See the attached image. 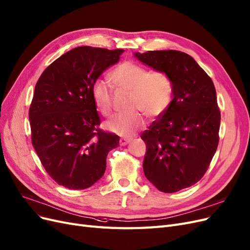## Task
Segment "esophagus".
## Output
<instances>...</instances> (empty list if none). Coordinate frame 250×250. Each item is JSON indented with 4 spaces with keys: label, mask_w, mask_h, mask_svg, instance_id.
Returning a JSON list of instances; mask_svg holds the SVG:
<instances>
[{
    "label": "esophagus",
    "mask_w": 250,
    "mask_h": 250,
    "mask_svg": "<svg viewBox=\"0 0 250 250\" xmlns=\"http://www.w3.org/2000/svg\"><path fill=\"white\" fill-rule=\"evenodd\" d=\"M129 143H131V140H128V139H121V140H120V145H121V146H126Z\"/></svg>",
    "instance_id": "1"
}]
</instances>
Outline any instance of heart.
<instances>
[{
    "label": "heart",
    "instance_id": "obj_1",
    "mask_svg": "<svg viewBox=\"0 0 250 250\" xmlns=\"http://www.w3.org/2000/svg\"><path fill=\"white\" fill-rule=\"evenodd\" d=\"M110 80L120 91H128L124 113L105 122V127L122 136H132L145 125V117L156 118L166 113L174 94L170 76L162 70H149L140 64L126 61L110 73ZM92 95L100 113L110 116L113 111V90L107 82L97 80L93 83Z\"/></svg>",
    "mask_w": 250,
    "mask_h": 250
}]
</instances>
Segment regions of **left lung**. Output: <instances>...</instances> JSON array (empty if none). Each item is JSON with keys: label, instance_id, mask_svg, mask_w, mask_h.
Wrapping results in <instances>:
<instances>
[{"label": "left lung", "instance_id": "8db88e82", "mask_svg": "<svg viewBox=\"0 0 250 250\" xmlns=\"http://www.w3.org/2000/svg\"><path fill=\"white\" fill-rule=\"evenodd\" d=\"M134 56L173 81L174 99L141 137L147 146L146 178L162 192H177L199 182L216 152L220 126L216 91L211 77L182 51L149 50Z\"/></svg>", "mask_w": 250, "mask_h": 250}]
</instances>
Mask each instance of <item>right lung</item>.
<instances>
[{
    "label": "right lung",
    "mask_w": 250,
    "mask_h": 250,
    "mask_svg": "<svg viewBox=\"0 0 250 250\" xmlns=\"http://www.w3.org/2000/svg\"><path fill=\"white\" fill-rule=\"evenodd\" d=\"M124 49L81 46L42 72L30 105L32 144L46 173L59 185L85 189L103 176L119 136L101 130L93 83Z\"/></svg>",
    "instance_id": "add662e5"
}]
</instances>
